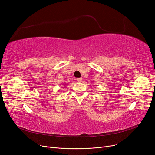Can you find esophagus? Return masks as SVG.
Returning a JSON list of instances; mask_svg holds the SVG:
<instances>
[{
	"label": "esophagus",
	"mask_w": 155,
	"mask_h": 155,
	"mask_svg": "<svg viewBox=\"0 0 155 155\" xmlns=\"http://www.w3.org/2000/svg\"><path fill=\"white\" fill-rule=\"evenodd\" d=\"M77 82H81L82 81V78H77Z\"/></svg>",
	"instance_id": "obj_1"
}]
</instances>
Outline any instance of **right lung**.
<instances>
[{
	"label": "right lung",
	"instance_id": "1",
	"mask_svg": "<svg viewBox=\"0 0 155 155\" xmlns=\"http://www.w3.org/2000/svg\"><path fill=\"white\" fill-rule=\"evenodd\" d=\"M64 86H65V85H64Z\"/></svg>",
	"mask_w": 155,
	"mask_h": 155
}]
</instances>
